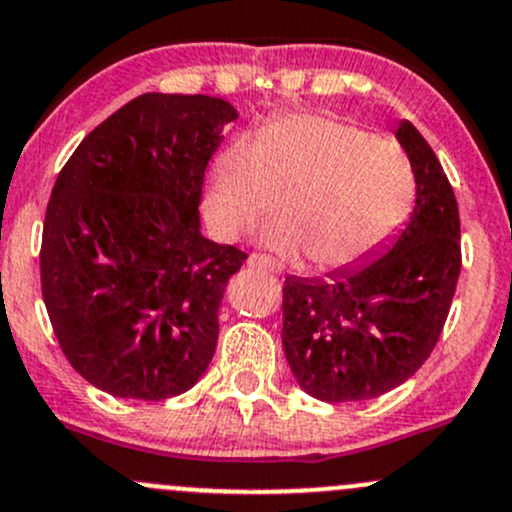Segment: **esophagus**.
Masks as SVG:
<instances>
[{
  "label": "esophagus",
  "mask_w": 512,
  "mask_h": 512,
  "mask_svg": "<svg viewBox=\"0 0 512 512\" xmlns=\"http://www.w3.org/2000/svg\"><path fill=\"white\" fill-rule=\"evenodd\" d=\"M247 265L250 267H260V270H277V265L265 255H250L247 257Z\"/></svg>",
  "instance_id": "esophagus-1"
}]
</instances>
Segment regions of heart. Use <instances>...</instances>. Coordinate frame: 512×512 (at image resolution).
I'll use <instances>...</instances> for the list:
<instances>
[{"label": "heart", "instance_id": "b5f03b06", "mask_svg": "<svg viewBox=\"0 0 512 512\" xmlns=\"http://www.w3.org/2000/svg\"><path fill=\"white\" fill-rule=\"evenodd\" d=\"M260 242L282 257L309 255L346 270L397 233L414 201L410 161L395 144L328 115H287L230 142L213 159L203 215L233 240L279 206Z\"/></svg>", "mask_w": 512, "mask_h": 512}]
</instances>
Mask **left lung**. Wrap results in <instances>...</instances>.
Segmentation results:
<instances>
[{
	"label": "left lung",
	"instance_id": "1",
	"mask_svg": "<svg viewBox=\"0 0 512 512\" xmlns=\"http://www.w3.org/2000/svg\"><path fill=\"white\" fill-rule=\"evenodd\" d=\"M417 201L395 242L328 279H284L282 346L321 402L373 400L410 380L439 341L461 272L454 188L412 122L395 132Z\"/></svg>",
	"mask_w": 512,
	"mask_h": 512
}]
</instances>
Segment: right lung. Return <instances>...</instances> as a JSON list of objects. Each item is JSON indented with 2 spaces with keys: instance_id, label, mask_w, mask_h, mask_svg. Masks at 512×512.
<instances>
[{
  "instance_id": "right-lung-1",
  "label": "right lung",
  "mask_w": 512,
  "mask_h": 512,
  "mask_svg": "<svg viewBox=\"0 0 512 512\" xmlns=\"http://www.w3.org/2000/svg\"><path fill=\"white\" fill-rule=\"evenodd\" d=\"M238 120L211 95L144 93L98 125L58 174L43 220L41 294L90 385L159 402L191 390L247 255L201 235L203 174Z\"/></svg>"
}]
</instances>
